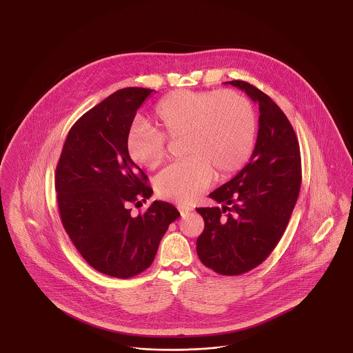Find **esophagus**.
<instances>
[{
  "label": "esophagus",
  "mask_w": 353,
  "mask_h": 353,
  "mask_svg": "<svg viewBox=\"0 0 353 353\" xmlns=\"http://www.w3.org/2000/svg\"><path fill=\"white\" fill-rule=\"evenodd\" d=\"M177 209H179V212H180V214H181L183 217L193 210V208L186 206V205H177Z\"/></svg>",
  "instance_id": "esophagus-1"
}]
</instances>
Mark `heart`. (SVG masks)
<instances>
[{
    "label": "heart",
    "mask_w": 353,
    "mask_h": 353,
    "mask_svg": "<svg viewBox=\"0 0 353 353\" xmlns=\"http://www.w3.org/2000/svg\"><path fill=\"white\" fill-rule=\"evenodd\" d=\"M160 131L134 124L125 140L128 157L144 168H157L167 157L168 139L184 136L185 160L156 179L157 193L172 201H194L214 180L229 177L250 160L258 120L249 99L232 90L170 92L157 103Z\"/></svg>",
    "instance_id": "heart-1"
}]
</instances>
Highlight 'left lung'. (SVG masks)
Returning <instances> with one entry per match:
<instances>
[{
	"instance_id": "obj_1",
	"label": "left lung",
	"mask_w": 353,
	"mask_h": 353,
	"mask_svg": "<svg viewBox=\"0 0 353 353\" xmlns=\"http://www.w3.org/2000/svg\"><path fill=\"white\" fill-rule=\"evenodd\" d=\"M259 105V130L249 164L209 194L222 208H197L205 228L197 238L202 263L221 275L259 266L285 233L299 196L302 160L295 131L278 104L255 85L226 82Z\"/></svg>"
}]
</instances>
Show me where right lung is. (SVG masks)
<instances>
[{
    "label": "right lung",
    "mask_w": 353,
    "mask_h": 353,
    "mask_svg": "<svg viewBox=\"0 0 353 353\" xmlns=\"http://www.w3.org/2000/svg\"><path fill=\"white\" fill-rule=\"evenodd\" d=\"M152 91L121 88L87 111L68 131L55 172L66 233L91 268L114 278L148 269L169 225L180 217L164 201L152 202L136 217L131 213L132 203L153 193L125 150L136 111Z\"/></svg>",
    "instance_id": "obj_1"
}]
</instances>
